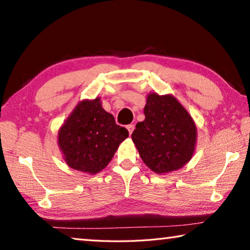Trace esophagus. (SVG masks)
<instances>
[{"mask_svg":"<svg viewBox=\"0 0 250 250\" xmlns=\"http://www.w3.org/2000/svg\"><path fill=\"white\" fill-rule=\"evenodd\" d=\"M126 129H128V131H129V134L131 135V134H132V132H133V130H134V125H126Z\"/></svg>","mask_w":250,"mask_h":250,"instance_id":"34e87169","label":"esophagus"}]
</instances>
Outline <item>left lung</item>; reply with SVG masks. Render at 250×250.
<instances>
[{
	"label": "left lung",
	"instance_id": "1",
	"mask_svg": "<svg viewBox=\"0 0 250 250\" xmlns=\"http://www.w3.org/2000/svg\"><path fill=\"white\" fill-rule=\"evenodd\" d=\"M146 119L138 122L132 141L151 171L164 174L186 166L195 152L197 129L193 118L174 96L150 92Z\"/></svg>",
	"mask_w": 250,
	"mask_h": 250
}]
</instances>
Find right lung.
I'll return each instance as SVG.
<instances>
[{"label": "right lung", "instance_id": "obj_1", "mask_svg": "<svg viewBox=\"0 0 250 250\" xmlns=\"http://www.w3.org/2000/svg\"><path fill=\"white\" fill-rule=\"evenodd\" d=\"M128 130L101 105L100 97L76 105L58 130V146L69 167L96 174L108 166Z\"/></svg>", "mask_w": 250, "mask_h": 250}]
</instances>
